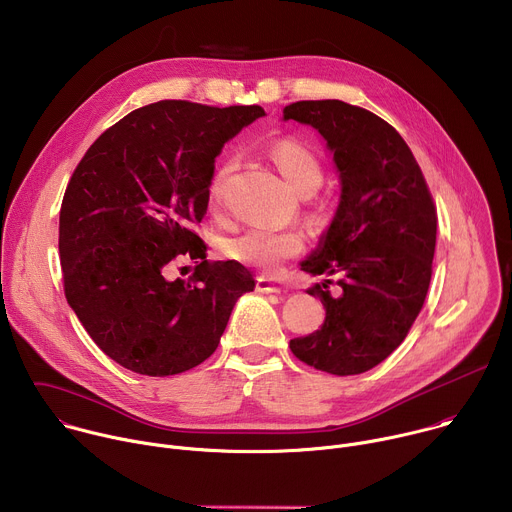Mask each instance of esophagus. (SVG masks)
I'll return each mask as SVG.
<instances>
[{"instance_id": "obj_1", "label": "esophagus", "mask_w": 512, "mask_h": 512, "mask_svg": "<svg viewBox=\"0 0 512 512\" xmlns=\"http://www.w3.org/2000/svg\"><path fill=\"white\" fill-rule=\"evenodd\" d=\"M257 291H261V294H279L281 287L271 283L267 277H259L257 279Z\"/></svg>"}]
</instances>
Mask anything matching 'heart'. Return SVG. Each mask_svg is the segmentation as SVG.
<instances>
[{
    "instance_id": "obj_1",
    "label": "heart",
    "mask_w": 512,
    "mask_h": 512,
    "mask_svg": "<svg viewBox=\"0 0 512 512\" xmlns=\"http://www.w3.org/2000/svg\"><path fill=\"white\" fill-rule=\"evenodd\" d=\"M271 160L279 168L285 182L296 194H314L322 184V166L316 156L294 139H279L271 148ZM235 170V162L227 160L216 168L210 180V196L216 200L223 194V186L229 174ZM304 241L300 233L289 229H277L271 225H253L239 235L227 239L225 253L245 265L275 271L287 259L300 255Z\"/></svg>"
}]
</instances>
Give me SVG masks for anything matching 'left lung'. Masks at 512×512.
<instances>
[{
	"label": "left lung",
	"instance_id": "1",
	"mask_svg": "<svg viewBox=\"0 0 512 512\" xmlns=\"http://www.w3.org/2000/svg\"><path fill=\"white\" fill-rule=\"evenodd\" d=\"M312 125L326 141L340 178V200L316 251L302 261L312 275H340L308 294L326 308L320 330L289 342L302 362L360 375L407 336L427 296L437 214L409 145L387 121L344 101H298L283 121Z\"/></svg>",
	"mask_w": 512,
	"mask_h": 512
}]
</instances>
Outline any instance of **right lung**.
Returning a JSON list of instances; mask_svg holds the SVG:
<instances>
[{
  "instance_id": "right-lung-1",
  "label": "right lung",
  "mask_w": 512,
  "mask_h": 512,
  "mask_svg": "<svg viewBox=\"0 0 512 512\" xmlns=\"http://www.w3.org/2000/svg\"><path fill=\"white\" fill-rule=\"evenodd\" d=\"M259 105L158 101L131 111L87 150L72 174L58 227L68 306L121 367L170 377L204 362L255 279L237 261L206 259L194 233L210 196L214 158ZM197 261L188 281L171 265Z\"/></svg>"
}]
</instances>
